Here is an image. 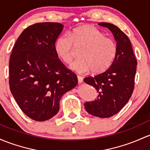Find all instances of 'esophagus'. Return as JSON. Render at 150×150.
Masks as SVG:
<instances>
[{"instance_id": "obj_1", "label": "esophagus", "mask_w": 150, "mask_h": 150, "mask_svg": "<svg viewBox=\"0 0 150 150\" xmlns=\"http://www.w3.org/2000/svg\"><path fill=\"white\" fill-rule=\"evenodd\" d=\"M77 78H78V82L79 83H81L83 82V78L80 76H77Z\"/></svg>"}]
</instances>
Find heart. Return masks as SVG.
I'll return each mask as SVG.
<instances>
[{"mask_svg": "<svg viewBox=\"0 0 150 150\" xmlns=\"http://www.w3.org/2000/svg\"><path fill=\"white\" fill-rule=\"evenodd\" d=\"M74 48L81 49L77 60L70 69L79 74L91 71L100 74L113 64L117 54V45L113 39L92 25L78 27L68 35H62L56 39L54 50L56 55L66 64H70L74 57Z\"/></svg>", "mask_w": 150, "mask_h": 150, "instance_id": "obj_1", "label": "heart"}]
</instances>
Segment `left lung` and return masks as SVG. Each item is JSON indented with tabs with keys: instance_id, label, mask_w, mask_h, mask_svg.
Masks as SVG:
<instances>
[{
	"instance_id": "left-lung-1",
	"label": "left lung",
	"mask_w": 150,
	"mask_h": 150,
	"mask_svg": "<svg viewBox=\"0 0 150 150\" xmlns=\"http://www.w3.org/2000/svg\"><path fill=\"white\" fill-rule=\"evenodd\" d=\"M109 28L117 41V54L113 64L104 72L83 79L97 91V99L84 104L88 113L107 118L118 113L131 97L134 88L137 62L129 38L114 24L99 23Z\"/></svg>"
}]
</instances>
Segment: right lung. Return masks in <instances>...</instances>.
Listing matches in <instances>:
<instances>
[{
    "label": "right lung",
    "instance_id": "obj_1",
    "mask_svg": "<svg viewBox=\"0 0 150 150\" xmlns=\"http://www.w3.org/2000/svg\"><path fill=\"white\" fill-rule=\"evenodd\" d=\"M63 25L38 23L25 28L13 48L9 86L22 112L33 120L52 118L62 96L78 84L76 74L61 62L54 43Z\"/></svg>",
    "mask_w": 150,
    "mask_h": 150
}]
</instances>
